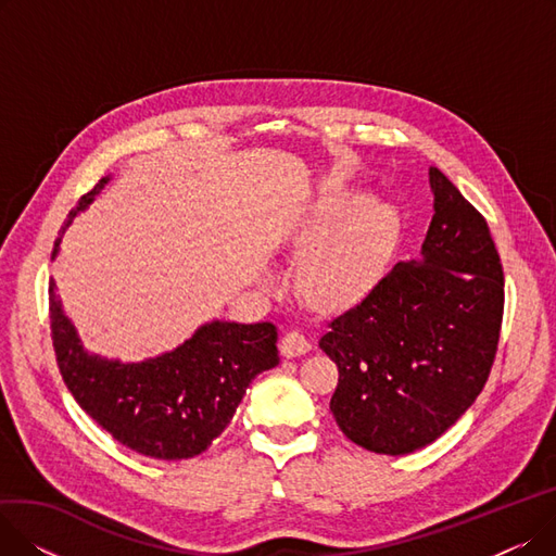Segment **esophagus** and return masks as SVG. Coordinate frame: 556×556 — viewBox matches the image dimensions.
<instances>
[{
    "label": "esophagus",
    "mask_w": 556,
    "mask_h": 556,
    "mask_svg": "<svg viewBox=\"0 0 556 556\" xmlns=\"http://www.w3.org/2000/svg\"><path fill=\"white\" fill-rule=\"evenodd\" d=\"M279 346H281V354H283L286 358H295V356H302V354L308 352L311 342H308V338H306L302 331L290 329V331L283 333Z\"/></svg>",
    "instance_id": "esophagus-1"
}]
</instances>
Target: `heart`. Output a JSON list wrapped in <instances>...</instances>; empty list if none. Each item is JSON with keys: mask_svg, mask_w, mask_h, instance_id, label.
Returning <instances> with one entry per match:
<instances>
[{"mask_svg": "<svg viewBox=\"0 0 556 556\" xmlns=\"http://www.w3.org/2000/svg\"><path fill=\"white\" fill-rule=\"evenodd\" d=\"M349 202L352 198L342 195L317 202L293 237L298 248L308 245L300 261V286L319 308H346L367 298L399 239L401 223L390 204L361 202L346 210Z\"/></svg>", "mask_w": 556, "mask_h": 556, "instance_id": "heart-1", "label": "heart"}]
</instances>
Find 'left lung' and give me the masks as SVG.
Instances as JSON below:
<instances>
[{
    "label": "left lung",
    "mask_w": 556,
    "mask_h": 556,
    "mask_svg": "<svg viewBox=\"0 0 556 556\" xmlns=\"http://www.w3.org/2000/svg\"><path fill=\"white\" fill-rule=\"evenodd\" d=\"M428 178L424 258L399 261L319 338L340 371L336 424L381 455L428 446L469 410L501 340L505 275L489 225L440 168Z\"/></svg>",
    "instance_id": "left-lung-1"
}]
</instances>
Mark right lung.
I'll return each mask as SVG.
<instances>
[{"mask_svg": "<svg viewBox=\"0 0 556 556\" xmlns=\"http://www.w3.org/2000/svg\"><path fill=\"white\" fill-rule=\"evenodd\" d=\"M105 182L80 195L65 225ZM49 323L58 369L76 403L116 442L155 459H187L207 451L237 413L252 378L279 365L273 323H212L175 352L137 365L87 356L53 281Z\"/></svg>", "mask_w": 556, "mask_h": 556, "instance_id": "1", "label": "right lung"}]
</instances>
